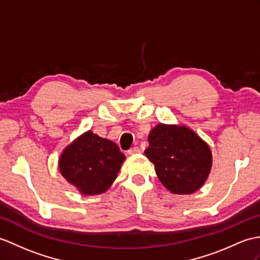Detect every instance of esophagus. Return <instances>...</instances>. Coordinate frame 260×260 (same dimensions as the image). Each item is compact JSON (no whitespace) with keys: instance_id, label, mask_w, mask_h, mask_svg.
<instances>
[{"instance_id":"1","label":"esophagus","mask_w":260,"mask_h":260,"mask_svg":"<svg viewBox=\"0 0 260 260\" xmlns=\"http://www.w3.org/2000/svg\"><path fill=\"white\" fill-rule=\"evenodd\" d=\"M140 152H141V149L138 148V147H132L131 149H128L127 153H128L129 155H135V154H138Z\"/></svg>"}]
</instances>
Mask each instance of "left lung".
Returning a JSON list of instances; mask_svg holds the SVG:
<instances>
[{"label": "left lung", "instance_id": "1", "mask_svg": "<svg viewBox=\"0 0 260 260\" xmlns=\"http://www.w3.org/2000/svg\"><path fill=\"white\" fill-rule=\"evenodd\" d=\"M146 157L155 165L160 183L173 194L189 195L206 182L213 156L208 144L194 131L158 124L148 135Z\"/></svg>", "mask_w": 260, "mask_h": 260}]
</instances>
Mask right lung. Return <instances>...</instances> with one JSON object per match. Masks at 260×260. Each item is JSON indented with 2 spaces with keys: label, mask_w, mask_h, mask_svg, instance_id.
Masks as SVG:
<instances>
[{
  "label": "right lung",
  "mask_w": 260,
  "mask_h": 260,
  "mask_svg": "<svg viewBox=\"0 0 260 260\" xmlns=\"http://www.w3.org/2000/svg\"><path fill=\"white\" fill-rule=\"evenodd\" d=\"M124 160L115 143L88 131L63 150L58 168L81 194L100 195L116 179Z\"/></svg>",
  "instance_id": "right-lung-1"
}]
</instances>
